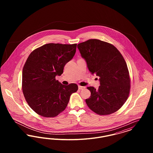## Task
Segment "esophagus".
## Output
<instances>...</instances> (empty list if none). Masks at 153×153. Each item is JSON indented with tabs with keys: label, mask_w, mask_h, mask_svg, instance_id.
<instances>
[{
	"label": "esophagus",
	"mask_w": 153,
	"mask_h": 153,
	"mask_svg": "<svg viewBox=\"0 0 153 153\" xmlns=\"http://www.w3.org/2000/svg\"><path fill=\"white\" fill-rule=\"evenodd\" d=\"M85 87H82V86H80L79 85V89H80V90H82V89H85Z\"/></svg>",
	"instance_id": "esophagus-1"
}]
</instances>
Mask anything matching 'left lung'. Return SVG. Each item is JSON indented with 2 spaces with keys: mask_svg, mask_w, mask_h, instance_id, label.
Segmentation results:
<instances>
[{
  "mask_svg": "<svg viewBox=\"0 0 153 153\" xmlns=\"http://www.w3.org/2000/svg\"><path fill=\"white\" fill-rule=\"evenodd\" d=\"M89 71L100 77L99 89L87 87L91 93L85 102L88 107L100 115H110L126 102L130 91V78L127 64L113 45L91 39L77 45Z\"/></svg>",
  "mask_w": 153,
  "mask_h": 153,
  "instance_id": "left-lung-1",
  "label": "left lung"
}]
</instances>
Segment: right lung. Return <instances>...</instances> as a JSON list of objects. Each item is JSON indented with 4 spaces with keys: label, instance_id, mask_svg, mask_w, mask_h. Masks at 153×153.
I'll list each match as a JSON object with an SVG mask.
<instances>
[{
    "label": "right lung",
    "instance_id": "obj_1",
    "mask_svg": "<svg viewBox=\"0 0 153 153\" xmlns=\"http://www.w3.org/2000/svg\"><path fill=\"white\" fill-rule=\"evenodd\" d=\"M77 44H45L32 51L22 71V91L30 108L42 117H53L64 111L77 84L56 80L73 58Z\"/></svg>",
    "mask_w": 153,
    "mask_h": 153
}]
</instances>
